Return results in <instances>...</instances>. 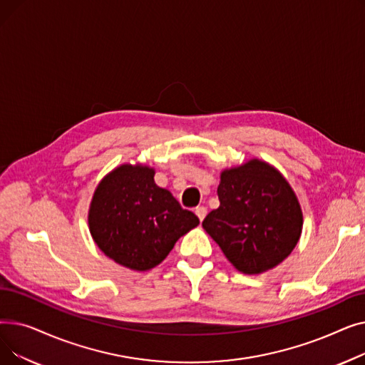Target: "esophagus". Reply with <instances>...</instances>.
<instances>
[{"label":"esophagus","mask_w":365,"mask_h":365,"mask_svg":"<svg viewBox=\"0 0 365 365\" xmlns=\"http://www.w3.org/2000/svg\"><path fill=\"white\" fill-rule=\"evenodd\" d=\"M195 215H197V216H198V219L202 222V220H204V217L207 216V208H205V207H202V205L197 207V208H195Z\"/></svg>","instance_id":"esophagus-1"}]
</instances>
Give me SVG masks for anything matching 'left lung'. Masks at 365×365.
<instances>
[{
    "mask_svg": "<svg viewBox=\"0 0 365 365\" xmlns=\"http://www.w3.org/2000/svg\"><path fill=\"white\" fill-rule=\"evenodd\" d=\"M220 205L202 222L226 259L247 275L272 269L299 242L303 215L281 173L260 160L226 168L217 187Z\"/></svg>",
    "mask_w": 365,
    "mask_h": 365,
    "instance_id": "obj_1",
    "label": "left lung"
}]
</instances>
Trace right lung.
I'll return each mask as SVG.
<instances>
[{"label":"right lung","mask_w":365,"mask_h":365,"mask_svg":"<svg viewBox=\"0 0 365 365\" xmlns=\"http://www.w3.org/2000/svg\"><path fill=\"white\" fill-rule=\"evenodd\" d=\"M153 176L155 170L148 165L117 167L96 187L88 210L94 242L131 271L160 264L176 241L200 223Z\"/></svg>","instance_id":"1"}]
</instances>
